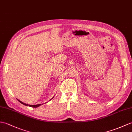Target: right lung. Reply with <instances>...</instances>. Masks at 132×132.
<instances>
[{"mask_svg":"<svg viewBox=\"0 0 132 132\" xmlns=\"http://www.w3.org/2000/svg\"><path fill=\"white\" fill-rule=\"evenodd\" d=\"M51 99V100H52ZM18 101H19V102H20V103H21L22 104H23V105H25V106H30V107H32V108H38V107H39L41 105V104H38V105H28V104H26V103H23V102H21V101H20V100H17ZM43 105V104H42Z\"/></svg>","mask_w":132,"mask_h":132,"instance_id":"1","label":"right lung"}]
</instances>
